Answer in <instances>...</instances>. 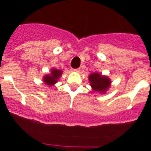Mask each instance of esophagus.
Here are the masks:
<instances>
[{
    "label": "esophagus",
    "mask_w": 151,
    "mask_h": 151,
    "mask_svg": "<svg viewBox=\"0 0 151 151\" xmlns=\"http://www.w3.org/2000/svg\"><path fill=\"white\" fill-rule=\"evenodd\" d=\"M72 71L78 73V72H80V69H73V70H72Z\"/></svg>",
    "instance_id": "esophagus-1"
}]
</instances>
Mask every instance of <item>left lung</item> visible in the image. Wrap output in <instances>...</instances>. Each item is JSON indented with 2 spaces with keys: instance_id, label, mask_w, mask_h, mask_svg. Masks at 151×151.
Returning a JSON list of instances; mask_svg holds the SVG:
<instances>
[{
  "instance_id": "1",
  "label": "left lung",
  "mask_w": 151,
  "mask_h": 151,
  "mask_svg": "<svg viewBox=\"0 0 151 151\" xmlns=\"http://www.w3.org/2000/svg\"><path fill=\"white\" fill-rule=\"evenodd\" d=\"M91 86L92 87L94 91L100 92H105L110 86V79L105 76H102L98 73H92L88 77Z\"/></svg>"
}]
</instances>
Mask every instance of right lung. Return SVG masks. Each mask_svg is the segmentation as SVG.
<instances>
[{
	"label": "right lung",
	"instance_id": "1",
	"mask_svg": "<svg viewBox=\"0 0 151 151\" xmlns=\"http://www.w3.org/2000/svg\"><path fill=\"white\" fill-rule=\"evenodd\" d=\"M62 71L56 69L52 70L51 75H45L44 78V82L48 85H53L55 83L57 82V80L61 76Z\"/></svg>",
	"mask_w": 151,
	"mask_h": 151
}]
</instances>
